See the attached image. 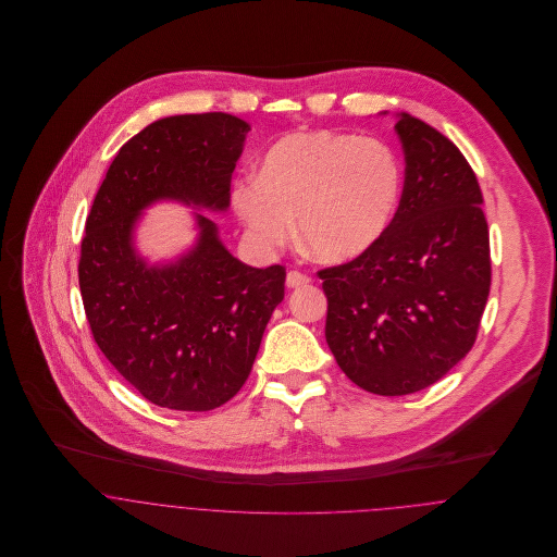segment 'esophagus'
Returning <instances> with one entry per match:
<instances>
[{"label": "esophagus", "instance_id": "esophagus-1", "mask_svg": "<svg viewBox=\"0 0 557 557\" xmlns=\"http://www.w3.org/2000/svg\"><path fill=\"white\" fill-rule=\"evenodd\" d=\"M311 278L307 276V274H302V272H298V270H289L287 272V278H285V285L289 287V289H296V287H302V285H307Z\"/></svg>", "mask_w": 557, "mask_h": 557}]
</instances>
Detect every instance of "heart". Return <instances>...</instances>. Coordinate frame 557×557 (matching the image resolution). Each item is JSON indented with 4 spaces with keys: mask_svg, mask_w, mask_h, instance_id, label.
<instances>
[{
    "mask_svg": "<svg viewBox=\"0 0 557 557\" xmlns=\"http://www.w3.org/2000/svg\"><path fill=\"white\" fill-rule=\"evenodd\" d=\"M400 182L395 152L377 139L332 131L292 133L263 154L257 177L239 180L232 203L261 250L283 246L298 230L311 257L343 263L384 236Z\"/></svg>",
    "mask_w": 557,
    "mask_h": 557,
    "instance_id": "obj_1",
    "label": "heart"
}]
</instances>
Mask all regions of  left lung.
Segmentation results:
<instances>
[{"instance_id":"left-lung-1","label":"left lung","mask_w":557,"mask_h":557,"mask_svg":"<svg viewBox=\"0 0 557 557\" xmlns=\"http://www.w3.org/2000/svg\"><path fill=\"white\" fill-rule=\"evenodd\" d=\"M405 182L397 214L367 252L319 272L325 341L362 391L400 397L466 358L491 287L482 193L459 148L397 113Z\"/></svg>"}]
</instances>
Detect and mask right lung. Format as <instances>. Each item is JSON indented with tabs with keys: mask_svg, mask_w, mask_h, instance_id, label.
Instances as JSON below:
<instances>
[{
	"mask_svg": "<svg viewBox=\"0 0 557 557\" xmlns=\"http://www.w3.org/2000/svg\"><path fill=\"white\" fill-rule=\"evenodd\" d=\"M248 131L230 113L152 122L120 148L85 221L79 287L94 341L159 407L208 411L236 397L285 296V268L242 263L201 212L173 261L150 263L135 244L159 201L225 212Z\"/></svg>",
	"mask_w": 557,
	"mask_h": 557,
	"instance_id": "obj_1",
	"label": "right lung"
}]
</instances>
